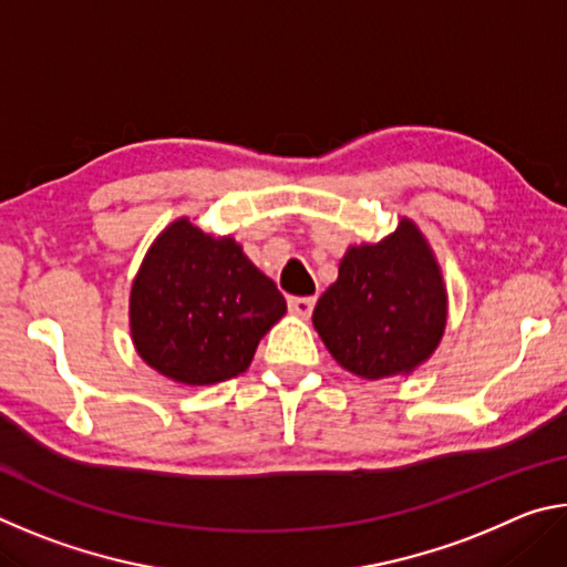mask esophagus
<instances>
[{
  "label": "esophagus",
  "instance_id": "obj_1",
  "mask_svg": "<svg viewBox=\"0 0 567 567\" xmlns=\"http://www.w3.org/2000/svg\"><path fill=\"white\" fill-rule=\"evenodd\" d=\"M287 307H290V312L297 315V318L307 320L315 310V297H290V302H287Z\"/></svg>",
  "mask_w": 567,
  "mask_h": 567
}]
</instances>
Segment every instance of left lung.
<instances>
[{
  "instance_id": "8db88e82",
  "label": "left lung",
  "mask_w": 567,
  "mask_h": 567,
  "mask_svg": "<svg viewBox=\"0 0 567 567\" xmlns=\"http://www.w3.org/2000/svg\"><path fill=\"white\" fill-rule=\"evenodd\" d=\"M315 330L352 375H410L433 358L447 324V287L412 219L380 243L350 245L338 280L315 305Z\"/></svg>"
}]
</instances>
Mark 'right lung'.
Masks as SVG:
<instances>
[{
	"mask_svg": "<svg viewBox=\"0 0 567 567\" xmlns=\"http://www.w3.org/2000/svg\"><path fill=\"white\" fill-rule=\"evenodd\" d=\"M285 312V297L243 245L189 217L157 235L130 292L134 350L159 375L195 388L243 375Z\"/></svg>",
	"mask_w": 567,
	"mask_h": 567,
	"instance_id": "1",
	"label": "right lung"
}]
</instances>
